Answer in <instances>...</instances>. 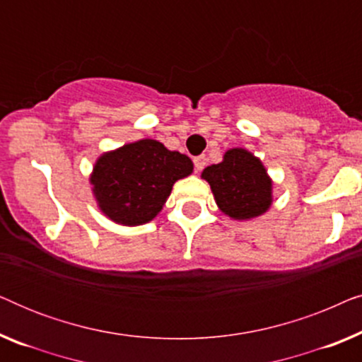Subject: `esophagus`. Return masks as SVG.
<instances>
[{
  "mask_svg": "<svg viewBox=\"0 0 362 362\" xmlns=\"http://www.w3.org/2000/svg\"><path fill=\"white\" fill-rule=\"evenodd\" d=\"M206 165H207L206 156H196V158H194V168H196V171H197V173L204 170Z\"/></svg>",
  "mask_w": 362,
  "mask_h": 362,
  "instance_id": "1",
  "label": "esophagus"
}]
</instances>
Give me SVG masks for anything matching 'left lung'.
<instances>
[{
  "label": "left lung",
  "mask_w": 362,
  "mask_h": 362,
  "mask_svg": "<svg viewBox=\"0 0 362 362\" xmlns=\"http://www.w3.org/2000/svg\"><path fill=\"white\" fill-rule=\"evenodd\" d=\"M202 177L211 185L221 211L234 219H250L269 209L272 182L265 168L242 148L227 151L224 161L207 166Z\"/></svg>",
  "instance_id": "left-lung-1"
}]
</instances>
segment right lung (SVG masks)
<instances>
[{
  "mask_svg": "<svg viewBox=\"0 0 362 362\" xmlns=\"http://www.w3.org/2000/svg\"><path fill=\"white\" fill-rule=\"evenodd\" d=\"M191 173L186 155L156 140H140L103 155L90 181L98 206L112 221L140 226L161 211L173 185Z\"/></svg>",
  "mask_w": 362,
  "mask_h": 362,
  "instance_id": "right-lung-1",
  "label": "right lung"
}]
</instances>
